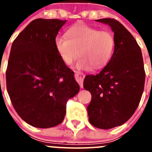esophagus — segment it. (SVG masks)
<instances>
[{
    "label": "esophagus",
    "mask_w": 152,
    "mask_h": 152,
    "mask_svg": "<svg viewBox=\"0 0 152 152\" xmlns=\"http://www.w3.org/2000/svg\"><path fill=\"white\" fill-rule=\"evenodd\" d=\"M75 79H76V80L78 82L80 87L82 88L83 82H84V75H83L82 73H80V72H76L75 74Z\"/></svg>",
    "instance_id": "34e87169"
}]
</instances>
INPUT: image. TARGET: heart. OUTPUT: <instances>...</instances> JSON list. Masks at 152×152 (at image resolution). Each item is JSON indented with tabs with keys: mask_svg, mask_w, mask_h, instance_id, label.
<instances>
[{
	"mask_svg": "<svg viewBox=\"0 0 152 152\" xmlns=\"http://www.w3.org/2000/svg\"><path fill=\"white\" fill-rule=\"evenodd\" d=\"M66 36L58 35L55 39V46L61 61L71 64L78 55L75 68L89 70L91 67L99 69L110 60L114 50L112 33L85 24L72 26Z\"/></svg>",
	"mask_w": 152,
	"mask_h": 152,
	"instance_id": "1",
	"label": "heart"
}]
</instances>
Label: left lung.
Segmentation results:
<instances>
[{
  "label": "left lung",
  "instance_id": "left-lung-1",
  "mask_svg": "<svg viewBox=\"0 0 152 152\" xmlns=\"http://www.w3.org/2000/svg\"><path fill=\"white\" fill-rule=\"evenodd\" d=\"M108 24L114 33V52L99 74L87 75L84 88L91 94L88 107L89 122L108 129L121 126L133 115L144 91L145 72L140 47L119 21L96 20Z\"/></svg>",
  "mask_w": 152,
  "mask_h": 152
}]
</instances>
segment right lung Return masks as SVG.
Instances as JSON below:
<instances>
[{
  "instance_id": "add662e5",
  "label": "right lung",
  "mask_w": 152,
  "mask_h": 152,
  "mask_svg": "<svg viewBox=\"0 0 152 152\" xmlns=\"http://www.w3.org/2000/svg\"><path fill=\"white\" fill-rule=\"evenodd\" d=\"M66 20L36 19L12 44L6 71L7 90L23 120L36 128L63 121L66 103L80 90L74 72L61 61L55 39Z\"/></svg>"
}]
</instances>
